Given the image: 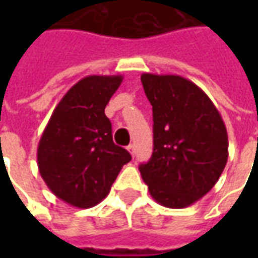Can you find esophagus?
I'll return each mask as SVG.
<instances>
[{"label": "esophagus", "instance_id": "esophagus-1", "mask_svg": "<svg viewBox=\"0 0 258 258\" xmlns=\"http://www.w3.org/2000/svg\"><path fill=\"white\" fill-rule=\"evenodd\" d=\"M127 151L131 153V156H134V155H135V145H133V144H131V145L127 146Z\"/></svg>", "mask_w": 258, "mask_h": 258}]
</instances>
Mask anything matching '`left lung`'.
Segmentation results:
<instances>
[{"instance_id": "left-lung-1", "label": "left lung", "mask_w": 258, "mask_h": 258, "mask_svg": "<svg viewBox=\"0 0 258 258\" xmlns=\"http://www.w3.org/2000/svg\"><path fill=\"white\" fill-rule=\"evenodd\" d=\"M153 110V153L142 179L159 205L184 209L217 184L228 160L218 109L198 85L177 74L141 76Z\"/></svg>"}]
</instances>
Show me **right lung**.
<instances>
[{"label": "right lung", "mask_w": 258, "mask_h": 258, "mask_svg": "<svg viewBox=\"0 0 258 258\" xmlns=\"http://www.w3.org/2000/svg\"><path fill=\"white\" fill-rule=\"evenodd\" d=\"M123 76H87L63 95L42 133L37 164L44 182L68 205L88 209L106 198L131 155L114 145L105 107Z\"/></svg>", "instance_id": "1"}]
</instances>
